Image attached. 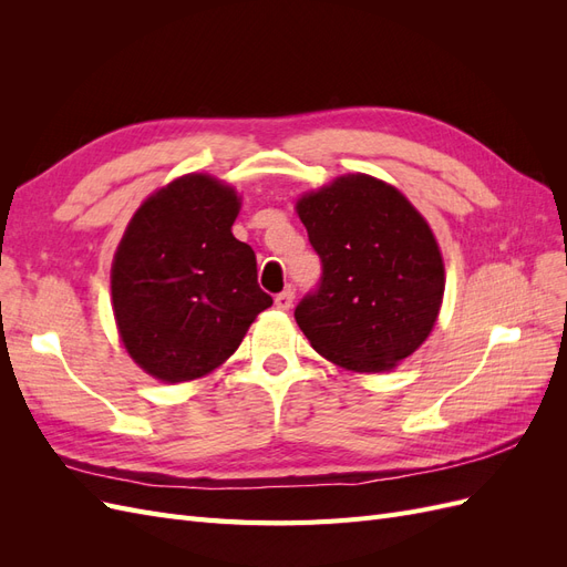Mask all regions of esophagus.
I'll list each match as a JSON object with an SVG mask.
<instances>
[{"label": "esophagus", "instance_id": "obj_1", "mask_svg": "<svg viewBox=\"0 0 567 567\" xmlns=\"http://www.w3.org/2000/svg\"><path fill=\"white\" fill-rule=\"evenodd\" d=\"M293 298H296L293 290L286 288V290H281L277 298H274V302H277L279 310H290V307H293Z\"/></svg>", "mask_w": 567, "mask_h": 567}]
</instances>
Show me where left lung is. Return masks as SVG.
<instances>
[{"label":"left lung","mask_w":567,"mask_h":567,"mask_svg":"<svg viewBox=\"0 0 567 567\" xmlns=\"http://www.w3.org/2000/svg\"><path fill=\"white\" fill-rule=\"evenodd\" d=\"M321 260L319 286L296 307L310 346L359 373L390 371L431 336L444 293L435 236L398 188L346 175L298 200Z\"/></svg>","instance_id":"8db88e82"}]
</instances>
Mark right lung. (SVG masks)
Instances as JSON below:
<instances>
[{"label":"right lung","instance_id":"add662e5","mask_svg":"<svg viewBox=\"0 0 567 567\" xmlns=\"http://www.w3.org/2000/svg\"><path fill=\"white\" fill-rule=\"evenodd\" d=\"M238 208L231 186L184 175L146 198L125 229L111 269L113 312L125 350L153 379L210 373L271 305L252 248L231 234Z\"/></svg>","mask_w":567,"mask_h":567}]
</instances>
